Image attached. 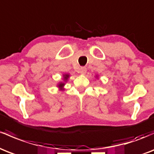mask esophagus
<instances>
[{
  "label": "esophagus",
  "instance_id": "1",
  "mask_svg": "<svg viewBox=\"0 0 154 154\" xmlns=\"http://www.w3.org/2000/svg\"><path fill=\"white\" fill-rule=\"evenodd\" d=\"M86 72H87V69H86V67H81L80 69H79V73H80L81 75H85Z\"/></svg>",
  "mask_w": 154,
  "mask_h": 154
}]
</instances>
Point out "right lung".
Returning <instances> with one entry per match:
<instances>
[{
  "label": "right lung",
  "instance_id": "add662e5",
  "mask_svg": "<svg viewBox=\"0 0 154 154\" xmlns=\"http://www.w3.org/2000/svg\"><path fill=\"white\" fill-rule=\"evenodd\" d=\"M69 76V75H63V77H64V79H64L65 81L67 80V79H68ZM63 85H64V83L61 82V83H60V84L59 85V88H61V89H62V88H63Z\"/></svg>",
  "mask_w": 154,
  "mask_h": 154
}]
</instances>
